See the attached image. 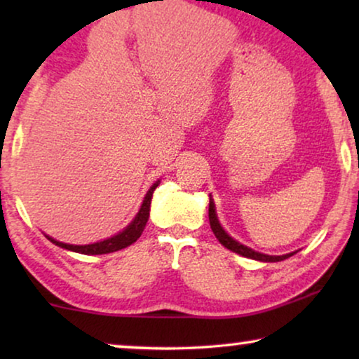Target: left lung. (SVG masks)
Instances as JSON below:
<instances>
[{"instance_id": "8db88e82", "label": "left lung", "mask_w": 359, "mask_h": 359, "mask_svg": "<svg viewBox=\"0 0 359 359\" xmlns=\"http://www.w3.org/2000/svg\"><path fill=\"white\" fill-rule=\"evenodd\" d=\"M209 222H210V229H212L215 238H217L225 248H229L230 252L242 255V257L258 259V262L276 263V262H283V259L292 257V255L296 253V252H292V253H287V255H279V257H274V255L258 253V252H255V250L245 247V245H242V243H238L237 240H233L232 237H230V235L222 229V225L219 224V219H217V214H215V205H214L212 198L209 199Z\"/></svg>"}]
</instances>
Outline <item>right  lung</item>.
Listing matches in <instances>:
<instances>
[{"instance_id": "obj_1", "label": "right lung", "mask_w": 359, "mask_h": 359, "mask_svg": "<svg viewBox=\"0 0 359 359\" xmlns=\"http://www.w3.org/2000/svg\"><path fill=\"white\" fill-rule=\"evenodd\" d=\"M156 186H158V181L154 183V186L147 191L144 203H142L140 210L137 212L135 219L132 220V222L127 225L122 232L114 235V237L106 238V240H102V242H96L91 245H70V243L58 242V240L48 237V235H46V237L50 240L52 243H55L57 247L70 250V252H75V253H83V255H104V253H112V252H117V250L129 247V245L137 242V238L140 237L142 232H144L147 220H149V217H150V203H151V196H154V191Z\"/></svg>"}]
</instances>
